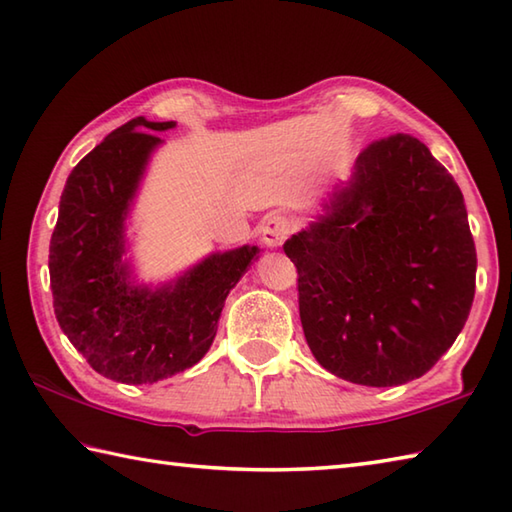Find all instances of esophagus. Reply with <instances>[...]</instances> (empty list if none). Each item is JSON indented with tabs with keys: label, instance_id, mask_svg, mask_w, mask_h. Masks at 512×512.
Listing matches in <instances>:
<instances>
[{
	"label": "esophagus",
	"instance_id": "34e87169",
	"mask_svg": "<svg viewBox=\"0 0 512 512\" xmlns=\"http://www.w3.org/2000/svg\"><path fill=\"white\" fill-rule=\"evenodd\" d=\"M289 221L280 214H269L260 225V238L267 247H280L289 236Z\"/></svg>",
	"mask_w": 512,
	"mask_h": 512
}]
</instances>
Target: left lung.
I'll list each match as a JSON object with an SVG mask.
<instances>
[{"instance_id":"left-lung-1","label":"left lung","mask_w":512,"mask_h":512,"mask_svg":"<svg viewBox=\"0 0 512 512\" xmlns=\"http://www.w3.org/2000/svg\"><path fill=\"white\" fill-rule=\"evenodd\" d=\"M283 249L309 349L347 382L422 378L471 314L477 254L464 196L411 134L371 143Z\"/></svg>"}]
</instances>
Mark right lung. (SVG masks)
Segmentation results:
<instances>
[{"label": "right lung", "mask_w": 512, "mask_h": 512, "mask_svg": "<svg viewBox=\"0 0 512 512\" xmlns=\"http://www.w3.org/2000/svg\"><path fill=\"white\" fill-rule=\"evenodd\" d=\"M176 121L137 117L70 172L50 238V289L61 331L103 378L154 384L210 351L225 298L256 245L212 252L165 283H139L125 229L148 163Z\"/></svg>", "instance_id": "obj_1"}]
</instances>
